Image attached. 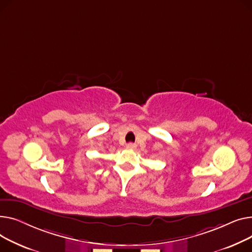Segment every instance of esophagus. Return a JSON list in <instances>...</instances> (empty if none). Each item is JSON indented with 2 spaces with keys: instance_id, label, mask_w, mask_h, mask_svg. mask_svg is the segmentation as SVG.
<instances>
[{
  "instance_id": "esophagus-1",
  "label": "esophagus",
  "mask_w": 252,
  "mask_h": 252,
  "mask_svg": "<svg viewBox=\"0 0 252 252\" xmlns=\"http://www.w3.org/2000/svg\"><path fill=\"white\" fill-rule=\"evenodd\" d=\"M126 147L128 150H135L136 147H137V144L136 143H133V142H129L127 145H126Z\"/></svg>"
}]
</instances>
